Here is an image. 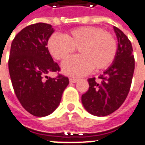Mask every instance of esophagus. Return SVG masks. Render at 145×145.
Wrapping results in <instances>:
<instances>
[{
  "label": "esophagus",
  "mask_w": 145,
  "mask_h": 145,
  "mask_svg": "<svg viewBox=\"0 0 145 145\" xmlns=\"http://www.w3.org/2000/svg\"><path fill=\"white\" fill-rule=\"evenodd\" d=\"M69 80H70V82H76L78 81V79L76 78H74V77H71L69 78Z\"/></svg>",
  "instance_id": "esophagus-1"
}]
</instances>
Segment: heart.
I'll return each instance as SVG.
<instances>
[{
  "instance_id": "1",
  "label": "heart",
  "mask_w": 145,
  "mask_h": 145,
  "mask_svg": "<svg viewBox=\"0 0 145 145\" xmlns=\"http://www.w3.org/2000/svg\"><path fill=\"white\" fill-rule=\"evenodd\" d=\"M49 52L57 60H65L78 50L80 55L71 57L63 64L66 74L82 76L95 71L105 70L113 63L117 44L110 33L102 28L82 26L70 30L64 35L54 33L47 42Z\"/></svg>"
}]
</instances>
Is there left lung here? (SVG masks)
Returning a JSON list of instances; mask_svg holds the SVG:
<instances>
[{
  "label": "left lung",
  "mask_w": 145,
  "mask_h": 145,
  "mask_svg": "<svg viewBox=\"0 0 145 145\" xmlns=\"http://www.w3.org/2000/svg\"><path fill=\"white\" fill-rule=\"evenodd\" d=\"M118 49L112 66L99 78H88L89 89L82 95L83 107L88 112L105 116L116 111L126 99L130 91L135 69L132 43L123 33L114 26Z\"/></svg>",
  "instance_id": "left-lung-1"
}]
</instances>
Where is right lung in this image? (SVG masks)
<instances>
[{
	"mask_svg": "<svg viewBox=\"0 0 145 145\" xmlns=\"http://www.w3.org/2000/svg\"><path fill=\"white\" fill-rule=\"evenodd\" d=\"M54 31L46 23L33 24L18 33L11 44L8 71L14 92L28 112L38 117L57 108L69 84V78L61 74L46 76L60 71L46 46Z\"/></svg>",
	"mask_w": 145,
	"mask_h": 145,
	"instance_id": "add662e5",
	"label": "right lung"
}]
</instances>
